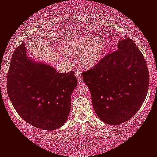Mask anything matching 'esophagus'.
<instances>
[{
    "label": "esophagus",
    "mask_w": 157,
    "mask_h": 157,
    "mask_svg": "<svg viewBox=\"0 0 157 157\" xmlns=\"http://www.w3.org/2000/svg\"><path fill=\"white\" fill-rule=\"evenodd\" d=\"M75 75L76 76V78H78L79 84H80V83H82L83 79H82V73H81L80 71H78V70H76V71H75Z\"/></svg>",
    "instance_id": "obj_1"
}]
</instances>
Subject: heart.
Returning <instances> with one entry per match:
<instances>
[{
  "label": "heart",
  "mask_w": 157,
  "mask_h": 157,
  "mask_svg": "<svg viewBox=\"0 0 157 157\" xmlns=\"http://www.w3.org/2000/svg\"><path fill=\"white\" fill-rule=\"evenodd\" d=\"M108 51L107 42L105 38L84 36L77 38L65 48L68 55H77L81 66L91 68L98 65L105 57Z\"/></svg>",
  "instance_id": "1"
}]
</instances>
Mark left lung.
<instances>
[{"instance_id": "1", "label": "left lung", "mask_w": 157, "mask_h": 157, "mask_svg": "<svg viewBox=\"0 0 157 157\" xmlns=\"http://www.w3.org/2000/svg\"><path fill=\"white\" fill-rule=\"evenodd\" d=\"M117 49L82 74L97 116L111 125L121 124L134 117L149 85L146 60L134 41L124 38L119 41Z\"/></svg>"}]
</instances>
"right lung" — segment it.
<instances>
[{"instance_id": "obj_1", "label": "right lung", "mask_w": 157, "mask_h": 157, "mask_svg": "<svg viewBox=\"0 0 157 157\" xmlns=\"http://www.w3.org/2000/svg\"><path fill=\"white\" fill-rule=\"evenodd\" d=\"M78 84L74 72L58 73L51 65L28 57L24 43L13 52L7 92L17 113L33 127L52 131L65 123Z\"/></svg>"}]
</instances>
